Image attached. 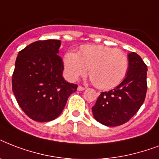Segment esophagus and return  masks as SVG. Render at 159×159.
Wrapping results in <instances>:
<instances>
[{
    "label": "esophagus",
    "mask_w": 159,
    "mask_h": 159,
    "mask_svg": "<svg viewBox=\"0 0 159 159\" xmlns=\"http://www.w3.org/2000/svg\"><path fill=\"white\" fill-rule=\"evenodd\" d=\"M84 90H85V87H82V86H78V87H77V91H80V92L84 91Z\"/></svg>",
    "instance_id": "esophagus-1"
}]
</instances>
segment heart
Masks as SVG:
<instances>
[{
    "mask_svg": "<svg viewBox=\"0 0 159 159\" xmlns=\"http://www.w3.org/2000/svg\"><path fill=\"white\" fill-rule=\"evenodd\" d=\"M66 76L76 81L88 74L93 84L99 89L107 90L122 82L129 69V58L125 53L105 45H84L78 54L67 52L63 57Z\"/></svg>",
    "mask_w": 159,
    "mask_h": 159,
    "instance_id": "1",
    "label": "heart"
}]
</instances>
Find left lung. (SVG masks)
<instances>
[{"label":"left lung","mask_w":159,"mask_h":159,"mask_svg":"<svg viewBox=\"0 0 159 159\" xmlns=\"http://www.w3.org/2000/svg\"><path fill=\"white\" fill-rule=\"evenodd\" d=\"M125 78L116 88L102 92L92 108L94 118L106 126H117L128 122L145 99L147 65L139 55L129 53Z\"/></svg>","instance_id":"1"}]
</instances>
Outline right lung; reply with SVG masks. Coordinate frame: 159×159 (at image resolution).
<instances>
[{
	"label": "right lung",
	"instance_id": "obj_1",
	"mask_svg": "<svg viewBox=\"0 0 159 159\" xmlns=\"http://www.w3.org/2000/svg\"><path fill=\"white\" fill-rule=\"evenodd\" d=\"M61 41L39 40L20 51L12 75V91L22 111L38 122L56 119L77 85L62 77Z\"/></svg>",
	"mask_w": 159,
	"mask_h": 159
}]
</instances>
